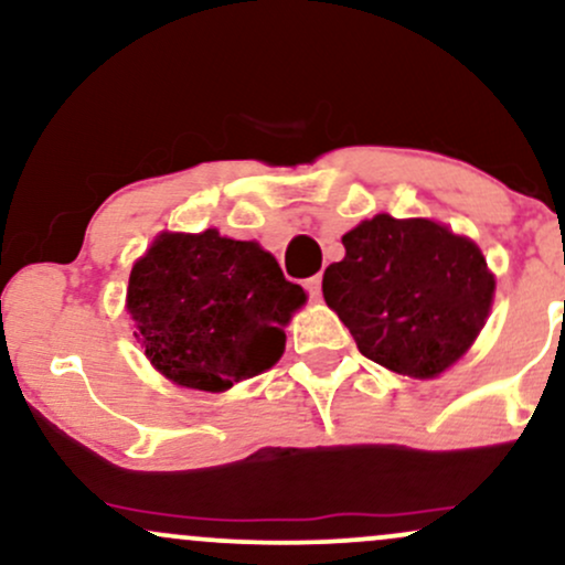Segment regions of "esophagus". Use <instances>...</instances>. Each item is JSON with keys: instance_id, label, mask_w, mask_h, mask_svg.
Wrapping results in <instances>:
<instances>
[{"instance_id": "obj_1", "label": "esophagus", "mask_w": 565, "mask_h": 565, "mask_svg": "<svg viewBox=\"0 0 565 565\" xmlns=\"http://www.w3.org/2000/svg\"><path fill=\"white\" fill-rule=\"evenodd\" d=\"M305 289H308V295L313 297V300H319V297H321V274L310 276L308 281H305Z\"/></svg>"}]
</instances>
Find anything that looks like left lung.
Returning <instances> with one entry per match:
<instances>
[{"label":"left lung","mask_w":565,"mask_h":565,"mask_svg":"<svg viewBox=\"0 0 565 565\" xmlns=\"http://www.w3.org/2000/svg\"><path fill=\"white\" fill-rule=\"evenodd\" d=\"M342 244L345 257L323 274V300L366 359L430 380L468 353L494 300L476 242L425 217L377 215Z\"/></svg>","instance_id":"8db88e82"}]
</instances>
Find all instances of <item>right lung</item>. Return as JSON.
<instances>
[{
  "label": "right lung",
  "mask_w": 565,
  "mask_h": 565,
  "mask_svg": "<svg viewBox=\"0 0 565 565\" xmlns=\"http://www.w3.org/2000/svg\"><path fill=\"white\" fill-rule=\"evenodd\" d=\"M305 291L257 242L215 228L161 233L132 265L127 310L148 361L193 391L223 393L281 359Z\"/></svg>",
  "instance_id": "obj_1"
}]
</instances>
